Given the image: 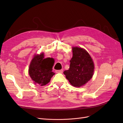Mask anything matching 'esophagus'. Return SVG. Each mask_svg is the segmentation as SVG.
Instances as JSON below:
<instances>
[{
    "mask_svg": "<svg viewBox=\"0 0 123 123\" xmlns=\"http://www.w3.org/2000/svg\"><path fill=\"white\" fill-rule=\"evenodd\" d=\"M63 72V70H56V73H62Z\"/></svg>",
    "mask_w": 123,
    "mask_h": 123,
    "instance_id": "obj_1",
    "label": "esophagus"
}]
</instances>
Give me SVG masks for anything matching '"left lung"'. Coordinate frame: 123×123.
Instances as JSON below:
<instances>
[{"label": "left lung", "mask_w": 123, "mask_h": 123, "mask_svg": "<svg viewBox=\"0 0 123 123\" xmlns=\"http://www.w3.org/2000/svg\"><path fill=\"white\" fill-rule=\"evenodd\" d=\"M72 52L70 68L64 74L72 86L80 87L86 84L93 75L94 63L90 55L82 48L73 47Z\"/></svg>", "instance_id": "obj_1"}]
</instances>
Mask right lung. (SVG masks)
Instances as JSON below:
<instances>
[{"label":"right lung","instance_id":"1","mask_svg":"<svg viewBox=\"0 0 123 123\" xmlns=\"http://www.w3.org/2000/svg\"><path fill=\"white\" fill-rule=\"evenodd\" d=\"M53 58H44V54L35 55L29 66V73L35 84L44 86L49 83L55 73L53 72Z\"/></svg>","mask_w":123,"mask_h":123}]
</instances>
